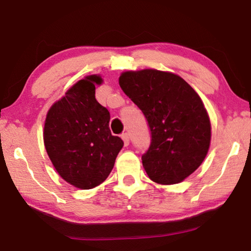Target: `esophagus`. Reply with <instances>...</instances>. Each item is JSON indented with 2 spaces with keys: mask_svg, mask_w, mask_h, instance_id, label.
Wrapping results in <instances>:
<instances>
[{
  "mask_svg": "<svg viewBox=\"0 0 251 251\" xmlns=\"http://www.w3.org/2000/svg\"><path fill=\"white\" fill-rule=\"evenodd\" d=\"M122 138H123V141H124V145H125V147H127V145L129 144V135H128V133H123L122 134Z\"/></svg>",
  "mask_w": 251,
  "mask_h": 251,
  "instance_id": "34e87169",
  "label": "esophagus"
}]
</instances>
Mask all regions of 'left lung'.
<instances>
[{
  "label": "left lung",
  "mask_w": 251,
  "mask_h": 251,
  "mask_svg": "<svg viewBox=\"0 0 251 251\" xmlns=\"http://www.w3.org/2000/svg\"><path fill=\"white\" fill-rule=\"evenodd\" d=\"M119 85L151 130V144L142 155L149 178L161 185L184 180L204 161L211 142L200 96L177 74L151 69L122 73Z\"/></svg>",
  "instance_id": "left-lung-1"
}]
</instances>
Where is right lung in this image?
<instances>
[{
    "label": "right lung",
    "instance_id": "obj_1",
    "mask_svg": "<svg viewBox=\"0 0 251 251\" xmlns=\"http://www.w3.org/2000/svg\"><path fill=\"white\" fill-rule=\"evenodd\" d=\"M99 75L76 82L48 110L44 127L47 154L59 176L80 189L99 186L113 170L124 142L111 135L110 114L96 100Z\"/></svg>",
    "mask_w": 251,
    "mask_h": 251
}]
</instances>
